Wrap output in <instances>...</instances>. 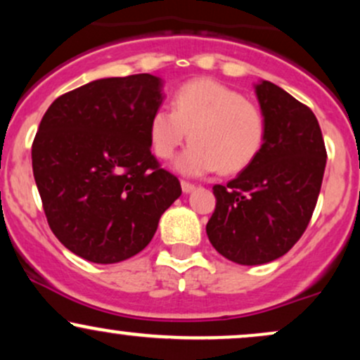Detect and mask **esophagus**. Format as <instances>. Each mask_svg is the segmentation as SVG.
<instances>
[{
    "instance_id": "1",
    "label": "esophagus",
    "mask_w": 360,
    "mask_h": 360,
    "mask_svg": "<svg viewBox=\"0 0 360 360\" xmlns=\"http://www.w3.org/2000/svg\"><path fill=\"white\" fill-rule=\"evenodd\" d=\"M181 188H183L184 193H191V191H194V188H196V186H194L193 183H188V181H181Z\"/></svg>"
}]
</instances>
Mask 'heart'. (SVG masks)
Instances as JSON below:
<instances>
[{"mask_svg":"<svg viewBox=\"0 0 360 360\" xmlns=\"http://www.w3.org/2000/svg\"><path fill=\"white\" fill-rule=\"evenodd\" d=\"M177 171L201 176L220 167L225 174L249 167L266 140V117L254 101L214 79H193L172 96V110L157 108L148 139L157 157L169 160L188 140Z\"/></svg>","mask_w":360,"mask_h":360,"instance_id":"heart-1","label":"heart"}]
</instances>
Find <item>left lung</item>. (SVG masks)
Returning <instances> with one entry per match:
<instances>
[{
    "label": "left lung",
    "mask_w": 360,
    "mask_h": 360,
    "mask_svg": "<svg viewBox=\"0 0 360 360\" xmlns=\"http://www.w3.org/2000/svg\"><path fill=\"white\" fill-rule=\"evenodd\" d=\"M255 93L266 117L262 150L226 186H213L217 206L206 223L214 249L242 266L271 262L300 240L326 164L315 113L269 81Z\"/></svg>",
    "instance_id": "left-lung-1"
}]
</instances>
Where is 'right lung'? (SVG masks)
Here are the masks:
<instances>
[{"label":"right lung","instance_id":"add662e5","mask_svg":"<svg viewBox=\"0 0 360 360\" xmlns=\"http://www.w3.org/2000/svg\"><path fill=\"white\" fill-rule=\"evenodd\" d=\"M159 77H106L62 94L45 111L32 167L49 226L96 264L148 245L181 183L150 152L148 122L162 103Z\"/></svg>","mask_w":360,"mask_h":360}]
</instances>
